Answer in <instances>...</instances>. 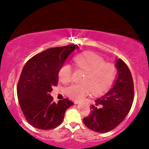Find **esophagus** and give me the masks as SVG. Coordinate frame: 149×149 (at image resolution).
<instances>
[{
    "mask_svg": "<svg viewBox=\"0 0 149 149\" xmlns=\"http://www.w3.org/2000/svg\"><path fill=\"white\" fill-rule=\"evenodd\" d=\"M75 104H79V102H75Z\"/></svg>",
    "mask_w": 149,
    "mask_h": 149,
    "instance_id": "obj_1",
    "label": "esophagus"
}]
</instances>
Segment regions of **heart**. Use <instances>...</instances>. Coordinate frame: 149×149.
Wrapping results in <instances>:
<instances>
[{"instance_id": "heart-1", "label": "heart", "mask_w": 149, "mask_h": 149, "mask_svg": "<svg viewBox=\"0 0 149 149\" xmlns=\"http://www.w3.org/2000/svg\"><path fill=\"white\" fill-rule=\"evenodd\" d=\"M77 68L85 72L82 79L83 83H75L66 89L69 97L80 100L92 92L100 94L107 90L115 80L117 69L112 63L104 62V60L94 53H86L74 59ZM72 67L64 64L59 70V79L62 83L72 80Z\"/></svg>"}]
</instances>
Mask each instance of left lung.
<instances>
[{"mask_svg":"<svg viewBox=\"0 0 149 149\" xmlns=\"http://www.w3.org/2000/svg\"><path fill=\"white\" fill-rule=\"evenodd\" d=\"M117 79L113 87L91 105V114L83 119L89 129L105 133L119 125L131 109L134 100V83L131 72L121 59L116 60Z\"/></svg>","mask_w":149,"mask_h":149,"instance_id":"8db88e82","label":"left lung"}]
</instances>
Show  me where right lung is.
<instances>
[{
	"mask_svg": "<svg viewBox=\"0 0 149 149\" xmlns=\"http://www.w3.org/2000/svg\"><path fill=\"white\" fill-rule=\"evenodd\" d=\"M77 49V45L48 49L30 58L22 69L18 100L26 120L34 127L49 130L58 127L66 110L74 104L67 98L54 102L50 93L58 85L60 68Z\"/></svg>",
	"mask_w": 149,
	"mask_h": 149,
	"instance_id": "1",
	"label": "right lung"
}]
</instances>
